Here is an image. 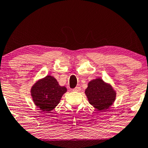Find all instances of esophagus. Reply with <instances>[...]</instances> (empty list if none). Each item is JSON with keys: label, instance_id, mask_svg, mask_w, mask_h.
<instances>
[{"label": "esophagus", "instance_id": "obj_1", "mask_svg": "<svg viewBox=\"0 0 148 148\" xmlns=\"http://www.w3.org/2000/svg\"><path fill=\"white\" fill-rule=\"evenodd\" d=\"M80 90H81L80 87H76V88L73 89V91H74V92H79Z\"/></svg>", "mask_w": 148, "mask_h": 148}]
</instances>
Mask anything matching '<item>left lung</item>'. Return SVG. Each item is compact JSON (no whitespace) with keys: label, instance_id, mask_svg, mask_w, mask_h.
<instances>
[{"label":"left lung","instance_id":"left-lung-1","mask_svg":"<svg viewBox=\"0 0 148 148\" xmlns=\"http://www.w3.org/2000/svg\"><path fill=\"white\" fill-rule=\"evenodd\" d=\"M90 104L98 110L108 108L116 98V92L101 79L92 80L85 91Z\"/></svg>","mask_w":148,"mask_h":148}]
</instances>
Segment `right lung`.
Here are the masks:
<instances>
[{"label": "right lung", "mask_w": 148, "mask_h": 148, "mask_svg": "<svg viewBox=\"0 0 148 148\" xmlns=\"http://www.w3.org/2000/svg\"><path fill=\"white\" fill-rule=\"evenodd\" d=\"M66 92L65 87L60 86L55 78L48 75L34 85L31 95L34 102L42 112L50 113L57 106Z\"/></svg>", "instance_id": "obj_1"}]
</instances>
